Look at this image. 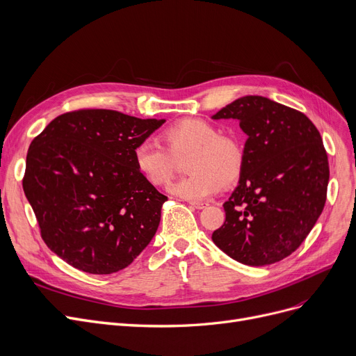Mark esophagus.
<instances>
[{
  "mask_svg": "<svg viewBox=\"0 0 356 356\" xmlns=\"http://www.w3.org/2000/svg\"><path fill=\"white\" fill-rule=\"evenodd\" d=\"M190 204L197 210H202V209H206L209 206V202H206V201H190Z\"/></svg>",
  "mask_w": 356,
  "mask_h": 356,
  "instance_id": "esophagus-1",
  "label": "esophagus"
}]
</instances>
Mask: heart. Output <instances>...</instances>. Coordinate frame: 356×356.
Listing matches in <instances>:
<instances>
[{"label":"heart","mask_w":356,"mask_h":356,"mask_svg":"<svg viewBox=\"0 0 356 356\" xmlns=\"http://www.w3.org/2000/svg\"><path fill=\"white\" fill-rule=\"evenodd\" d=\"M168 150L155 140L140 142L133 152L134 168L149 184L161 187L172 178L175 159L191 152L187 163V178L168 187V193L187 200L200 201L214 195L223 184L239 177L243 155L238 143L218 136L217 129L201 118L185 120L163 133Z\"/></svg>","instance_id":"1"}]
</instances>
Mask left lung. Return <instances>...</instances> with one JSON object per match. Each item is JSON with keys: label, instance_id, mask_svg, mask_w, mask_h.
I'll return each instance as SVG.
<instances>
[{"label": "left lung", "instance_id": "left-lung-1", "mask_svg": "<svg viewBox=\"0 0 356 356\" xmlns=\"http://www.w3.org/2000/svg\"><path fill=\"white\" fill-rule=\"evenodd\" d=\"M213 120L233 118L248 136L239 184L211 239L249 266L286 258L323 211L329 162L316 126L302 113L261 95L234 99Z\"/></svg>", "mask_w": 356, "mask_h": 356}]
</instances>
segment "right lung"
Returning a JSON list of instances; mask_svg holds the SVG:
<instances>
[{"instance_id":"obj_1","label":"right lung","mask_w":356,"mask_h":356,"mask_svg":"<svg viewBox=\"0 0 356 356\" xmlns=\"http://www.w3.org/2000/svg\"><path fill=\"white\" fill-rule=\"evenodd\" d=\"M165 122L81 110L56 117L33 139L23 190L60 259L107 275L154 239L168 197L140 177L133 152Z\"/></svg>"}]
</instances>
